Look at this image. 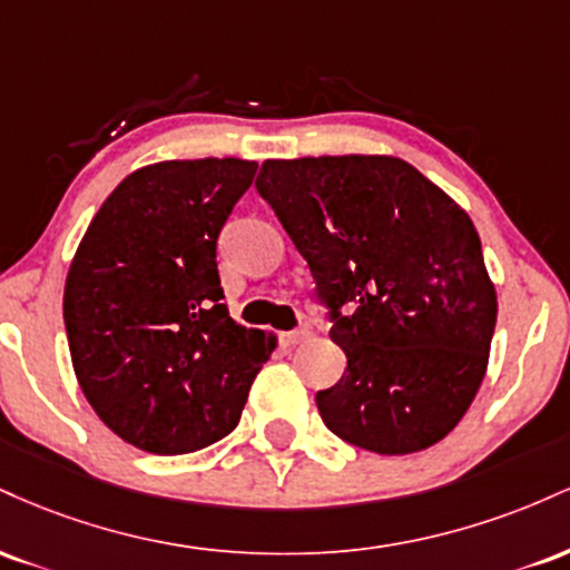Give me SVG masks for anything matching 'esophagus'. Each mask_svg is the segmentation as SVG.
Returning a JSON list of instances; mask_svg holds the SVG:
<instances>
[{"label":"esophagus","mask_w":570,"mask_h":570,"mask_svg":"<svg viewBox=\"0 0 570 570\" xmlns=\"http://www.w3.org/2000/svg\"><path fill=\"white\" fill-rule=\"evenodd\" d=\"M307 337H311V330H292V332H284V335H281V343H284L286 348H294V345H299Z\"/></svg>","instance_id":"esophagus-1"}]
</instances>
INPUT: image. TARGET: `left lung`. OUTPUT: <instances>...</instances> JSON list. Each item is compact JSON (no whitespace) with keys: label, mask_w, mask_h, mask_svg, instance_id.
<instances>
[{"label":"left lung","mask_w":570,"mask_h":570,"mask_svg":"<svg viewBox=\"0 0 570 570\" xmlns=\"http://www.w3.org/2000/svg\"><path fill=\"white\" fill-rule=\"evenodd\" d=\"M257 189L311 265L348 356L340 383L316 394L326 429L377 455L444 440L480 391L499 316L469 214L394 155L265 160Z\"/></svg>","instance_id":"obj_1"}]
</instances>
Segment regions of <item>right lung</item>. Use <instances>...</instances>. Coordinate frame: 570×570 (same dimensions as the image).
Here are the masks:
<instances>
[{
  "label": "right lung",
  "instance_id": "obj_1",
  "mask_svg": "<svg viewBox=\"0 0 570 570\" xmlns=\"http://www.w3.org/2000/svg\"><path fill=\"white\" fill-rule=\"evenodd\" d=\"M257 163L163 160L90 219L63 286L71 367L96 415L144 453L181 455L238 426L276 337L222 305L217 235Z\"/></svg>",
  "mask_w": 570,
  "mask_h": 570
}]
</instances>
